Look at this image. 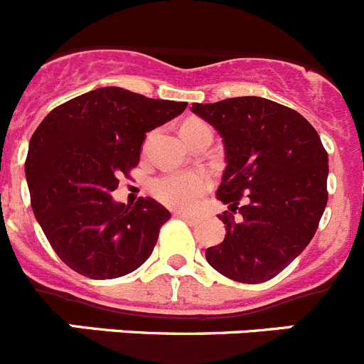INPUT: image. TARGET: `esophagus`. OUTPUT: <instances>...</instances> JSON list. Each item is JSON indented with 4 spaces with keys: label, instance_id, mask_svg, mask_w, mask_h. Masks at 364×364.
<instances>
[{
    "label": "esophagus",
    "instance_id": "34e87169",
    "mask_svg": "<svg viewBox=\"0 0 364 364\" xmlns=\"http://www.w3.org/2000/svg\"><path fill=\"white\" fill-rule=\"evenodd\" d=\"M178 218H182V220H184V221H188V223H191V225L198 223V221H200V216H198V214H188V213H180V214H178Z\"/></svg>",
    "mask_w": 364,
    "mask_h": 364
}]
</instances>
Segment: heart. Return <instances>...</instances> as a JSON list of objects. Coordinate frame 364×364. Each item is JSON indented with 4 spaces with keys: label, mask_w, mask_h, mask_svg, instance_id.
<instances>
[{
    "label": "heart",
    "mask_w": 364,
    "mask_h": 364,
    "mask_svg": "<svg viewBox=\"0 0 364 364\" xmlns=\"http://www.w3.org/2000/svg\"><path fill=\"white\" fill-rule=\"evenodd\" d=\"M205 127L203 121L189 119L182 127V134ZM150 189L159 202L171 209H193L209 189V176L202 171L164 173L151 180Z\"/></svg>",
    "instance_id": "heart-1"
}]
</instances>
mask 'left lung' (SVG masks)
<instances>
[{
  "label": "left lung",
  "instance_id": "1",
  "mask_svg": "<svg viewBox=\"0 0 364 364\" xmlns=\"http://www.w3.org/2000/svg\"><path fill=\"white\" fill-rule=\"evenodd\" d=\"M191 110L220 132L227 159L216 193L230 209L218 216L227 234L207 248V262L237 282H266L313 240L328 198L327 151L306 117L272 100L240 96Z\"/></svg>",
  "mask_w": 364,
  "mask_h": 364
}]
</instances>
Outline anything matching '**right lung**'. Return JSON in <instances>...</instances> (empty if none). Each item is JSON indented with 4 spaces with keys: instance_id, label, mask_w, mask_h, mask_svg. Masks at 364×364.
I'll list each match as a JSON object with an SVG mask.
<instances>
[{
    "instance_id": "right-lung-1",
    "label": "right lung",
    "mask_w": 364,
    "mask_h": 364,
    "mask_svg": "<svg viewBox=\"0 0 364 364\" xmlns=\"http://www.w3.org/2000/svg\"><path fill=\"white\" fill-rule=\"evenodd\" d=\"M186 107L100 87L41 121L24 162L32 209L55 254L76 273L116 279L151 255L169 210L150 196L116 203L110 193L139 164L146 132Z\"/></svg>"
}]
</instances>
